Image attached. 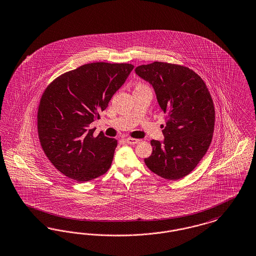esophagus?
<instances>
[{
	"mask_svg": "<svg viewBox=\"0 0 256 256\" xmlns=\"http://www.w3.org/2000/svg\"><path fill=\"white\" fill-rule=\"evenodd\" d=\"M126 143L130 144H135L139 143V139H135V138H130V137H128V138H126Z\"/></svg>",
	"mask_w": 256,
	"mask_h": 256,
	"instance_id": "esophagus-1",
	"label": "esophagus"
}]
</instances>
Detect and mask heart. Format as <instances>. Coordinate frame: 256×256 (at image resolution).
Listing matches in <instances>:
<instances>
[{"mask_svg": "<svg viewBox=\"0 0 256 256\" xmlns=\"http://www.w3.org/2000/svg\"><path fill=\"white\" fill-rule=\"evenodd\" d=\"M136 88H146L144 84H138L137 86H136Z\"/></svg>", "mask_w": 256, "mask_h": 256, "instance_id": "1", "label": "heart"}]
</instances>
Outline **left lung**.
Instances as JSON below:
<instances>
[{"mask_svg": "<svg viewBox=\"0 0 256 256\" xmlns=\"http://www.w3.org/2000/svg\"><path fill=\"white\" fill-rule=\"evenodd\" d=\"M150 82L160 108L168 113L164 141L152 140L146 166L168 180L190 174L208 152L214 130V102L202 78L183 66L154 62L135 68Z\"/></svg>", "mask_w": 256, "mask_h": 256, "instance_id": "1", "label": "left lung"}]
</instances>
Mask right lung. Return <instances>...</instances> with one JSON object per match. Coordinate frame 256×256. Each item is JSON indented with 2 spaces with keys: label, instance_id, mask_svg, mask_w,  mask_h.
Segmentation results:
<instances>
[{
  "label": "right lung",
  "instance_id": "right-lung-1",
  "mask_svg": "<svg viewBox=\"0 0 256 256\" xmlns=\"http://www.w3.org/2000/svg\"><path fill=\"white\" fill-rule=\"evenodd\" d=\"M132 64L92 62L66 72L42 95L37 126L42 150L66 177L86 182L106 174L112 163L117 140L90 124L126 82Z\"/></svg>",
  "mask_w": 256,
  "mask_h": 256
}]
</instances>
